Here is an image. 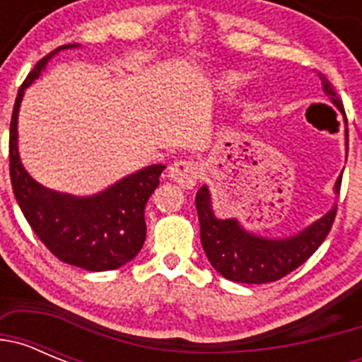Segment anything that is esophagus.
I'll return each instance as SVG.
<instances>
[{
  "label": "esophagus",
  "mask_w": 362,
  "mask_h": 362,
  "mask_svg": "<svg viewBox=\"0 0 362 362\" xmlns=\"http://www.w3.org/2000/svg\"><path fill=\"white\" fill-rule=\"evenodd\" d=\"M168 177L174 179L175 183L183 188H192L199 179V166L192 159H181V161L172 163L168 168Z\"/></svg>",
  "instance_id": "obj_1"
}]
</instances>
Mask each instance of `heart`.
<instances>
[{
	"label": "heart",
	"mask_w": 362,
	"mask_h": 362,
	"mask_svg": "<svg viewBox=\"0 0 362 362\" xmlns=\"http://www.w3.org/2000/svg\"><path fill=\"white\" fill-rule=\"evenodd\" d=\"M235 81H238V78H230L228 79V83H235Z\"/></svg>",
	"instance_id": "1"
}]
</instances>
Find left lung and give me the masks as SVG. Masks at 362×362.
I'll use <instances>...</instances> for the list:
<instances>
[{"label": "left lung", "instance_id": "obj_1", "mask_svg": "<svg viewBox=\"0 0 362 362\" xmlns=\"http://www.w3.org/2000/svg\"><path fill=\"white\" fill-rule=\"evenodd\" d=\"M319 78L332 103L344 114L332 83L321 72ZM341 181L343 175L335 183V192L341 190ZM196 209L201 226V245L210 264L226 279L246 284L279 281L299 268L328 238L337 214V206H334L326 216L293 238L264 239L243 230L235 219H217L212 212L206 187H201L197 192Z\"/></svg>", "mask_w": 362, "mask_h": 362}]
</instances>
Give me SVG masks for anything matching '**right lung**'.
<instances>
[{"label": "right lung", "instance_id": "add662e5", "mask_svg": "<svg viewBox=\"0 0 362 362\" xmlns=\"http://www.w3.org/2000/svg\"><path fill=\"white\" fill-rule=\"evenodd\" d=\"M74 47L78 45H65L41 57L19 86L8 137L12 190L30 228L59 261L90 272L116 270L141 250L146 238L145 204L165 166H146L92 197H72L37 185L19 161L18 110L25 88L54 54Z\"/></svg>", "mask_w": 362, "mask_h": 362}]
</instances>
